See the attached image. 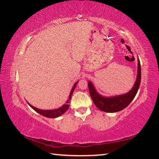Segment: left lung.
<instances>
[{
	"instance_id": "left-lung-1",
	"label": "left lung",
	"mask_w": 159,
	"mask_h": 159,
	"mask_svg": "<svg viewBox=\"0 0 159 159\" xmlns=\"http://www.w3.org/2000/svg\"><path fill=\"white\" fill-rule=\"evenodd\" d=\"M141 80V68L139 59H138V70L136 82L129 91L122 95L113 96H104L99 93L91 81H88L89 93L93 102L99 109L104 112L114 113L124 109L135 98L139 89Z\"/></svg>"
}]
</instances>
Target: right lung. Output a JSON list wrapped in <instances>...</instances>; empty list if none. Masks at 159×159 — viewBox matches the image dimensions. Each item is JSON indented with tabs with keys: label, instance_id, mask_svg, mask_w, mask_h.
I'll return each mask as SVG.
<instances>
[{
	"label": "right lung",
	"instance_id": "add662e5",
	"mask_svg": "<svg viewBox=\"0 0 159 159\" xmlns=\"http://www.w3.org/2000/svg\"><path fill=\"white\" fill-rule=\"evenodd\" d=\"M78 82H79V81H77V82L75 83V84L73 85V88H72L71 91H70L69 96H68V99L67 100V101L66 102V103L64 104V105H62L61 107L58 108V109H50V110L39 109H38V108H36L34 107H33L32 105H31V104H30L28 102H28V104H29V106L31 108H32V109H34L35 111H37V113H39L41 115L46 117V118H57V117H59L60 116L64 114V113L68 109V108H69V103H70V100H71L72 95H73V92H74V90H75V86L77 85V84L78 83Z\"/></svg>",
	"mask_w": 159,
	"mask_h": 159
}]
</instances>
